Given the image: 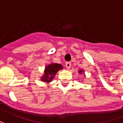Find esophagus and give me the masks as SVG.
Here are the masks:
<instances>
[{
    "label": "esophagus",
    "mask_w": 123,
    "mask_h": 123,
    "mask_svg": "<svg viewBox=\"0 0 123 123\" xmlns=\"http://www.w3.org/2000/svg\"><path fill=\"white\" fill-rule=\"evenodd\" d=\"M66 68L67 69L70 68L71 67V63L69 62H66Z\"/></svg>",
    "instance_id": "esophagus-1"
}]
</instances>
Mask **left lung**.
I'll list each match as a JSON object with an SVG mask.
<instances>
[{"label": "left lung", "instance_id": "left-lung-1", "mask_svg": "<svg viewBox=\"0 0 123 123\" xmlns=\"http://www.w3.org/2000/svg\"><path fill=\"white\" fill-rule=\"evenodd\" d=\"M82 71H83V70H79V73L81 74V72H82Z\"/></svg>", "mask_w": 123, "mask_h": 123}]
</instances>
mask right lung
<instances>
[{
	"label": "right lung",
	"mask_w": 123,
	"mask_h": 123,
	"mask_svg": "<svg viewBox=\"0 0 123 123\" xmlns=\"http://www.w3.org/2000/svg\"><path fill=\"white\" fill-rule=\"evenodd\" d=\"M61 69H62V66L60 64L56 63L49 64L45 68L44 74L42 77V81L44 82L51 81L56 73Z\"/></svg>",
	"instance_id": "1"
}]
</instances>
